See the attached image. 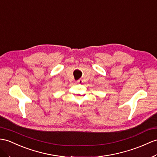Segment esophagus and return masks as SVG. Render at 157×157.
<instances>
[{
  "mask_svg": "<svg viewBox=\"0 0 157 157\" xmlns=\"http://www.w3.org/2000/svg\"><path fill=\"white\" fill-rule=\"evenodd\" d=\"M76 82H77V83H82V80H81V79H79V80H78L77 81H76Z\"/></svg>",
  "mask_w": 157,
  "mask_h": 157,
  "instance_id": "1",
  "label": "esophagus"
}]
</instances>
